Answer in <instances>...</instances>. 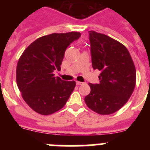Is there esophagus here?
<instances>
[{"instance_id":"1","label":"esophagus","mask_w":150,"mask_h":150,"mask_svg":"<svg viewBox=\"0 0 150 150\" xmlns=\"http://www.w3.org/2000/svg\"><path fill=\"white\" fill-rule=\"evenodd\" d=\"M76 85H78V86H79V85H83V83H81V82H79V81H76Z\"/></svg>"}]
</instances>
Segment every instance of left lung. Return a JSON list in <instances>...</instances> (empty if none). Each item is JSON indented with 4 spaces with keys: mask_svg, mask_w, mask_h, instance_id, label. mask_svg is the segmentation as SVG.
Instances as JSON below:
<instances>
[{
    "mask_svg": "<svg viewBox=\"0 0 150 150\" xmlns=\"http://www.w3.org/2000/svg\"><path fill=\"white\" fill-rule=\"evenodd\" d=\"M92 67L100 71L98 84L89 83L85 97L89 109L100 115L114 113L126 104L136 85V69L129 52L119 41L89 31Z\"/></svg>",
    "mask_w": 150,
    "mask_h": 150,
    "instance_id": "obj_1",
    "label": "left lung"
}]
</instances>
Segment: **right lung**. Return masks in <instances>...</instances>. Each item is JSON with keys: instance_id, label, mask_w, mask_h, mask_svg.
I'll return each mask as SVG.
<instances>
[{"instance_id": "right-lung-1", "label": "right lung", "mask_w": 150, "mask_h": 150, "mask_svg": "<svg viewBox=\"0 0 150 150\" xmlns=\"http://www.w3.org/2000/svg\"><path fill=\"white\" fill-rule=\"evenodd\" d=\"M79 32L43 36L25 50L17 63L16 83L22 98L34 111L50 115L59 111L71 96L75 81H64L54 72L61 64L67 46Z\"/></svg>"}]
</instances>
